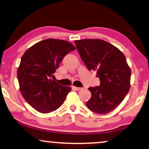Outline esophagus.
<instances>
[{
    "mask_svg": "<svg viewBox=\"0 0 149 149\" xmlns=\"http://www.w3.org/2000/svg\"><path fill=\"white\" fill-rule=\"evenodd\" d=\"M72 88L74 89L75 90H77V91H79V90H82V88H78V87H74V86H72Z\"/></svg>",
    "mask_w": 149,
    "mask_h": 149,
    "instance_id": "1",
    "label": "esophagus"
}]
</instances>
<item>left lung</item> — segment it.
Here are the masks:
<instances>
[{
	"instance_id": "8db88e82",
	"label": "left lung",
	"mask_w": 149,
	"mask_h": 149,
	"mask_svg": "<svg viewBox=\"0 0 149 149\" xmlns=\"http://www.w3.org/2000/svg\"><path fill=\"white\" fill-rule=\"evenodd\" d=\"M77 51L89 70H96L99 86L90 87L91 98L86 105L105 114L123 101L130 89L131 69L126 57L112 44L100 39L75 40Z\"/></svg>"
}]
</instances>
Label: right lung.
Returning a JSON list of instances; mask_svg holds the SVG:
<instances>
[{"mask_svg":"<svg viewBox=\"0 0 149 149\" xmlns=\"http://www.w3.org/2000/svg\"><path fill=\"white\" fill-rule=\"evenodd\" d=\"M76 49L70 42L46 39L30 47L21 58L18 79L21 94L27 103L42 113L58 109L71 88L52 81L63 57Z\"/></svg>","mask_w":149,"mask_h":149,"instance_id":"1","label":"right lung"}]
</instances>
